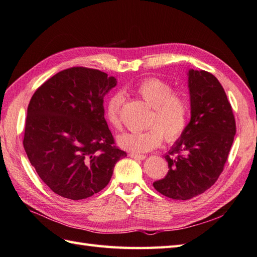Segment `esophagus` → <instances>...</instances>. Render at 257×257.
I'll use <instances>...</instances> for the list:
<instances>
[{
    "label": "esophagus",
    "instance_id": "34e87169",
    "mask_svg": "<svg viewBox=\"0 0 257 257\" xmlns=\"http://www.w3.org/2000/svg\"><path fill=\"white\" fill-rule=\"evenodd\" d=\"M130 157L134 158V159H145L146 158L145 155H140V154H133V153L130 154Z\"/></svg>",
    "mask_w": 257,
    "mask_h": 257
}]
</instances>
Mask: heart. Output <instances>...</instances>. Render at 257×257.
Listing matches in <instances>:
<instances>
[{"instance_id":"b5f03b06","label":"heart","mask_w":257,"mask_h":257,"mask_svg":"<svg viewBox=\"0 0 257 257\" xmlns=\"http://www.w3.org/2000/svg\"><path fill=\"white\" fill-rule=\"evenodd\" d=\"M133 90L146 103L153 106L150 128L141 132H126L117 138L118 146L133 154L150 152L165 140L175 142L185 132L189 116V105L180 93L173 92L168 82L159 78H146L136 83ZM123 102L119 93L112 94L105 103V117L114 128L121 126L119 109Z\"/></svg>"}]
</instances>
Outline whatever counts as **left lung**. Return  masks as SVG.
<instances>
[{
    "label": "left lung",
    "instance_id": "1",
    "mask_svg": "<svg viewBox=\"0 0 257 257\" xmlns=\"http://www.w3.org/2000/svg\"><path fill=\"white\" fill-rule=\"evenodd\" d=\"M190 122L165 156L168 173L153 186L162 195L188 200L214 185L236 132L225 91L212 73L188 71Z\"/></svg>",
    "mask_w": 257,
    "mask_h": 257
}]
</instances>
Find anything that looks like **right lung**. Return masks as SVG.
Returning a JSON list of instances; mask_svg holds the SVG:
<instances>
[{
	"instance_id": "add662e5",
	"label": "right lung",
	"mask_w": 257,
	"mask_h": 257,
	"mask_svg": "<svg viewBox=\"0 0 257 257\" xmlns=\"http://www.w3.org/2000/svg\"><path fill=\"white\" fill-rule=\"evenodd\" d=\"M116 85L105 72L73 67L56 73L33 94L24 145L38 176L51 190L81 200L109 184L126 156L114 145L103 99Z\"/></svg>"
}]
</instances>
